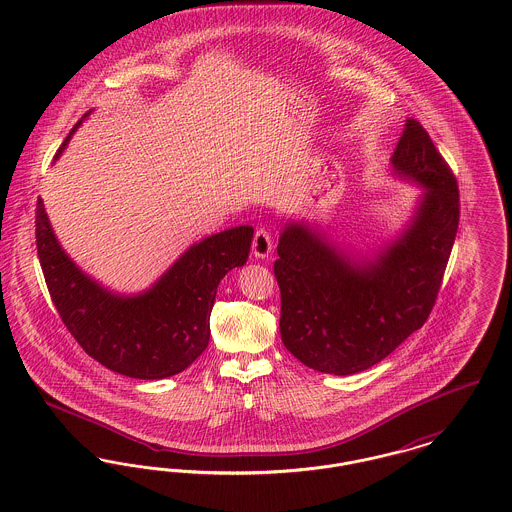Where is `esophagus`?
<instances>
[{
    "mask_svg": "<svg viewBox=\"0 0 512 512\" xmlns=\"http://www.w3.org/2000/svg\"><path fill=\"white\" fill-rule=\"evenodd\" d=\"M274 245H272V238L268 234L267 230H257L255 232V238H253V255L257 259H267L268 255L272 253Z\"/></svg>",
    "mask_w": 512,
    "mask_h": 512,
    "instance_id": "obj_1",
    "label": "esophagus"
}]
</instances>
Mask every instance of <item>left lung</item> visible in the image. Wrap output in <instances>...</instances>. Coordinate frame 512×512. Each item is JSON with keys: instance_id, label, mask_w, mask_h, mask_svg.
I'll list each match as a JSON object with an SVG mask.
<instances>
[{"instance_id": "8db88e82", "label": "left lung", "mask_w": 512, "mask_h": 512, "mask_svg": "<svg viewBox=\"0 0 512 512\" xmlns=\"http://www.w3.org/2000/svg\"><path fill=\"white\" fill-rule=\"evenodd\" d=\"M391 174L422 188L405 228L370 255L307 220L284 224L274 276L280 336L295 359L349 376L386 359L430 317L459 228V188L428 132L407 119Z\"/></svg>"}]
</instances>
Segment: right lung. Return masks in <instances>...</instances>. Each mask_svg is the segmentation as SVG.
I'll use <instances>...</instances> for the list:
<instances>
[{
	"mask_svg": "<svg viewBox=\"0 0 512 512\" xmlns=\"http://www.w3.org/2000/svg\"><path fill=\"white\" fill-rule=\"evenodd\" d=\"M88 111L84 119L90 115ZM76 122L63 146H69ZM253 226H234L188 247L144 292H111L76 267L55 238L44 201L36 207V247L51 301L74 340L98 363L138 380L169 378L209 345L220 280L244 267Z\"/></svg>",
	"mask_w": 512,
	"mask_h": 512,
	"instance_id": "1",
	"label": "right lung"
}]
</instances>
